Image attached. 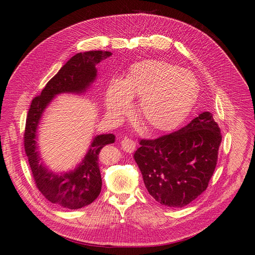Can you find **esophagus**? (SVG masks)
<instances>
[{
  "mask_svg": "<svg viewBox=\"0 0 255 255\" xmlns=\"http://www.w3.org/2000/svg\"><path fill=\"white\" fill-rule=\"evenodd\" d=\"M136 142L133 140V139H129V138H124L122 140V146L123 149L126 151V152H129V153H132L133 151H135L136 149Z\"/></svg>",
  "mask_w": 255,
  "mask_h": 255,
  "instance_id": "esophagus-1",
  "label": "esophagus"
}]
</instances>
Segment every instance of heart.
I'll list each match as a JSON object with an SVG mask.
<instances>
[{"label":"heart","mask_w":255,"mask_h":255,"mask_svg":"<svg viewBox=\"0 0 255 255\" xmlns=\"http://www.w3.org/2000/svg\"><path fill=\"white\" fill-rule=\"evenodd\" d=\"M132 97H138V112L143 126L153 132L178 127L197 97L195 77L166 62L149 60L136 63L123 80L114 79L106 89L105 103L115 118L126 115Z\"/></svg>","instance_id":"obj_1"}]
</instances>
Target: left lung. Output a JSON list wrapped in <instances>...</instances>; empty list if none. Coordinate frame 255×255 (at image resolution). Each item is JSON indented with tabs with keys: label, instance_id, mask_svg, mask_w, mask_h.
Wrapping results in <instances>:
<instances>
[{
	"label": "left lung",
	"instance_id": "left-lung-1",
	"mask_svg": "<svg viewBox=\"0 0 255 255\" xmlns=\"http://www.w3.org/2000/svg\"><path fill=\"white\" fill-rule=\"evenodd\" d=\"M222 135L206 112L181 129L154 139H140L134 159L156 202L183 208L202 194L216 168Z\"/></svg>",
	"mask_w": 255,
	"mask_h": 255
}]
</instances>
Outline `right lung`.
<instances>
[{
	"label": "right lung",
	"mask_w": 255,
	"mask_h": 255,
	"mask_svg": "<svg viewBox=\"0 0 255 255\" xmlns=\"http://www.w3.org/2000/svg\"><path fill=\"white\" fill-rule=\"evenodd\" d=\"M112 56L110 51L79 52L67 62L46 84L40 95L31 103L23 133L24 151L29 160L34 182L38 190L50 203L76 210L92 204L101 191L99 154L103 146L115 142L114 134H102L94 138L83 163L74 171L58 176L48 171L36 151V130L47 104L57 94L84 92L96 77V64Z\"/></svg>",
	"instance_id": "add662e5"
}]
</instances>
